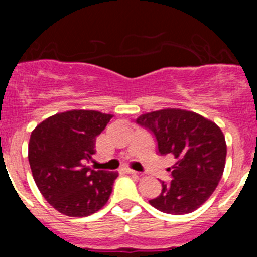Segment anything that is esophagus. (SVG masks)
Listing matches in <instances>:
<instances>
[{"instance_id": "esophagus-1", "label": "esophagus", "mask_w": 257, "mask_h": 257, "mask_svg": "<svg viewBox=\"0 0 257 257\" xmlns=\"http://www.w3.org/2000/svg\"><path fill=\"white\" fill-rule=\"evenodd\" d=\"M123 172H124V174H130V175H136V174H138V172H136V171H134V170H131V169H127V167H124Z\"/></svg>"}]
</instances>
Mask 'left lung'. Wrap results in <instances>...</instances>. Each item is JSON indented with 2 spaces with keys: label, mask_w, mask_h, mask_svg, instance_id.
Returning a JSON list of instances; mask_svg holds the SVG:
<instances>
[{
  "label": "left lung",
  "mask_w": 257,
  "mask_h": 257,
  "mask_svg": "<svg viewBox=\"0 0 257 257\" xmlns=\"http://www.w3.org/2000/svg\"><path fill=\"white\" fill-rule=\"evenodd\" d=\"M136 123L153 134L161 156L172 154L176 163L171 181L149 203L171 215L193 212L211 197L224 172L226 143L220 127L205 117L183 109L147 113Z\"/></svg>",
  "instance_id": "obj_1"
}]
</instances>
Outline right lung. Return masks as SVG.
<instances>
[{
  "instance_id": "right-lung-1",
  "label": "right lung",
  "mask_w": 257,
  "mask_h": 257,
  "mask_svg": "<svg viewBox=\"0 0 257 257\" xmlns=\"http://www.w3.org/2000/svg\"><path fill=\"white\" fill-rule=\"evenodd\" d=\"M112 114L69 110L51 115L32 131L28 160L41 194L63 215L83 217L100 210L112 193L117 172L85 165L95 140Z\"/></svg>"
}]
</instances>
